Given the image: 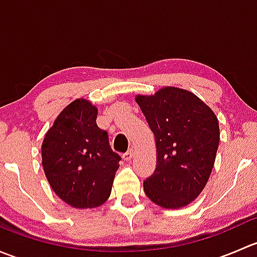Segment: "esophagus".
Returning <instances> with one entry per match:
<instances>
[{"label":"esophagus","mask_w":257,"mask_h":257,"mask_svg":"<svg viewBox=\"0 0 257 257\" xmlns=\"http://www.w3.org/2000/svg\"><path fill=\"white\" fill-rule=\"evenodd\" d=\"M133 158V149H129L128 152L124 153L123 154V159L124 160H131Z\"/></svg>","instance_id":"1"}]
</instances>
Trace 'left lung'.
<instances>
[{"instance_id": "1", "label": "left lung", "mask_w": 257, "mask_h": 257, "mask_svg": "<svg viewBox=\"0 0 257 257\" xmlns=\"http://www.w3.org/2000/svg\"><path fill=\"white\" fill-rule=\"evenodd\" d=\"M157 143V168L144 191L157 205L178 209L198 198L208 183L220 141L214 112L195 94L165 87L138 95Z\"/></svg>"}]
</instances>
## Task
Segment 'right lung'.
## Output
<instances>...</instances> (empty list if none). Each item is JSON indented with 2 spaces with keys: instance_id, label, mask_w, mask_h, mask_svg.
Masks as SVG:
<instances>
[{
  "instance_id": "right-lung-1",
  "label": "right lung",
  "mask_w": 257,
  "mask_h": 257,
  "mask_svg": "<svg viewBox=\"0 0 257 257\" xmlns=\"http://www.w3.org/2000/svg\"><path fill=\"white\" fill-rule=\"evenodd\" d=\"M97 108L85 99L67 105L42 143L49 185L73 208L99 206L109 198L119 157L108 133L95 123Z\"/></svg>"
}]
</instances>
